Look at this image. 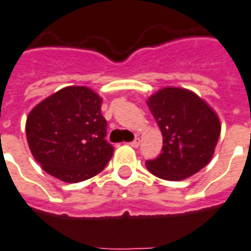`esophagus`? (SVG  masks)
Wrapping results in <instances>:
<instances>
[{
  "label": "esophagus",
  "mask_w": 251,
  "mask_h": 251,
  "mask_svg": "<svg viewBox=\"0 0 251 251\" xmlns=\"http://www.w3.org/2000/svg\"><path fill=\"white\" fill-rule=\"evenodd\" d=\"M139 143H141V139H139V138H135L132 142H129V145H131L132 148H138V146H139Z\"/></svg>",
  "instance_id": "1"
}]
</instances>
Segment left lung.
Returning <instances> with one entry per match:
<instances>
[{"label":"left lung","instance_id":"obj_1","mask_svg":"<svg viewBox=\"0 0 251 251\" xmlns=\"http://www.w3.org/2000/svg\"><path fill=\"white\" fill-rule=\"evenodd\" d=\"M162 134V153L146 168L165 180L193 176L212 160L220 136L219 116L195 93L164 87L146 101Z\"/></svg>","mask_w":251,"mask_h":251}]
</instances>
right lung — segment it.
Returning <instances> with one entry per match:
<instances>
[{
  "label": "right lung",
  "mask_w": 251,
  "mask_h": 251,
  "mask_svg": "<svg viewBox=\"0 0 251 251\" xmlns=\"http://www.w3.org/2000/svg\"><path fill=\"white\" fill-rule=\"evenodd\" d=\"M102 98L86 86H68L32 108L25 122L30 150L43 171L77 183L102 171L113 155L106 142Z\"/></svg>",
  "instance_id": "add662e5"
}]
</instances>
